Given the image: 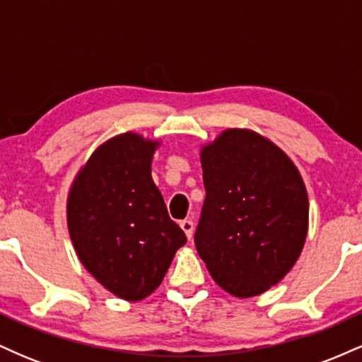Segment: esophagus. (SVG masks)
<instances>
[{
  "label": "esophagus",
  "mask_w": 362,
  "mask_h": 362,
  "mask_svg": "<svg viewBox=\"0 0 362 362\" xmlns=\"http://www.w3.org/2000/svg\"><path fill=\"white\" fill-rule=\"evenodd\" d=\"M180 228L184 230V233L187 235V238H192V233H194V221L192 219H184V221H180Z\"/></svg>",
  "instance_id": "1"
}]
</instances>
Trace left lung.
I'll return each instance as SVG.
<instances>
[{
    "label": "left lung",
    "mask_w": 362,
    "mask_h": 362,
    "mask_svg": "<svg viewBox=\"0 0 362 362\" xmlns=\"http://www.w3.org/2000/svg\"><path fill=\"white\" fill-rule=\"evenodd\" d=\"M206 201L195 248L216 284L252 298L277 284L308 235V194L279 146L250 129H226L201 148Z\"/></svg>",
    "instance_id": "8db88e82"
}]
</instances>
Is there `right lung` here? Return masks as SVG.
I'll use <instances>...</instances> for the list:
<instances>
[{"mask_svg":"<svg viewBox=\"0 0 362 362\" xmlns=\"http://www.w3.org/2000/svg\"><path fill=\"white\" fill-rule=\"evenodd\" d=\"M158 148L160 141L131 131L107 139L80 168L68 194V230L78 259L126 301L149 296L187 242L153 182Z\"/></svg>","mask_w":362,"mask_h":362,"instance_id":"add662e5","label":"right lung"}]
</instances>
